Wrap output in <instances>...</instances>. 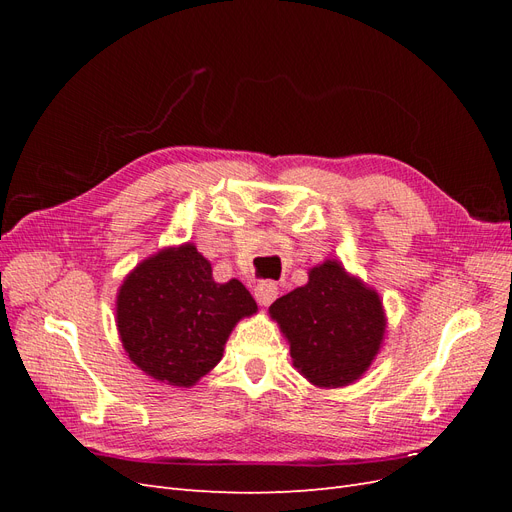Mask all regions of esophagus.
Returning <instances> with one entry per match:
<instances>
[{"label":"esophagus","instance_id":"obj_1","mask_svg":"<svg viewBox=\"0 0 512 512\" xmlns=\"http://www.w3.org/2000/svg\"><path fill=\"white\" fill-rule=\"evenodd\" d=\"M254 297L258 301V305H271L277 297V284L273 282H260L256 288H254Z\"/></svg>","mask_w":512,"mask_h":512}]
</instances>
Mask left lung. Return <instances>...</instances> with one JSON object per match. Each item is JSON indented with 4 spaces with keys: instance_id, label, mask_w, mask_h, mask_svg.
<instances>
[{
    "instance_id": "obj_1",
    "label": "left lung",
    "mask_w": 512,
    "mask_h": 512,
    "mask_svg": "<svg viewBox=\"0 0 512 512\" xmlns=\"http://www.w3.org/2000/svg\"><path fill=\"white\" fill-rule=\"evenodd\" d=\"M290 344L292 365L320 389L359 380L380 352L386 316L380 294L339 260L309 269L305 286L269 307Z\"/></svg>"
}]
</instances>
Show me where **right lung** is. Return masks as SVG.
Instances as JSON below:
<instances>
[{"mask_svg":"<svg viewBox=\"0 0 512 512\" xmlns=\"http://www.w3.org/2000/svg\"><path fill=\"white\" fill-rule=\"evenodd\" d=\"M256 309L239 280L213 282L211 262L183 243L149 256L123 280L117 329L138 369L188 389L220 363L235 324Z\"/></svg>","mask_w":512,"mask_h":512,"instance_id":"1","label":"right lung"}]
</instances>
